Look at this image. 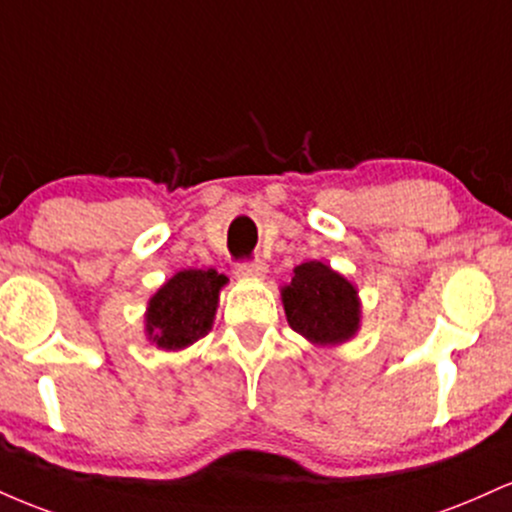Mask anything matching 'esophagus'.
Instances as JSON below:
<instances>
[{"instance_id":"34e87169","label":"esophagus","mask_w":512,"mask_h":512,"mask_svg":"<svg viewBox=\"0 0 512 512\" xmlns=\"http://www.w3.org/2000/svg\"><path fill=\"white\" fill-rule=\"evenodd\" d=\"M264 272H267V264H264L262 260H257V257L238 262V269H236L238 276H264Z\"/></svg>"}]
</instances>
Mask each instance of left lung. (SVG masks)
Masks as SVG:
<instances>
[{
    "mask_svg": "<svg viewBox=\"0 0 512 512\" xmlns=\"http://www.w3.org/2000/svg\"><path fill=\"white\" fill-rule=\"evenodd\" d=\"M289 325L313 344H342L358 330L356 289L322 262H303L281 289Z\"/></svg>",
    "mask_w": 512,
    "mask_h": 512,
    "instance_id": "left-lung-1",
    "label": "left lung"
}]
</instances>
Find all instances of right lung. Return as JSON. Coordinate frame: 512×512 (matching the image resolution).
Instances as JSON below:
<instances>
[{
  "instance_id": "1",
  "label": "right lung",
  "mask_w": 512,
  "mask_h": 512,
  "mask_svg": "<svg viewBox=\"0 0 512 512\" xmlns=\"http://www.w3.org/2000/svg\"><path fill=\"white\" fill-rule=\"evenodd\" d=\"M226 276L216 269H185L149 301L146 332L161 349H185L211 330Z\"/></svg>"
}]
</instances>
